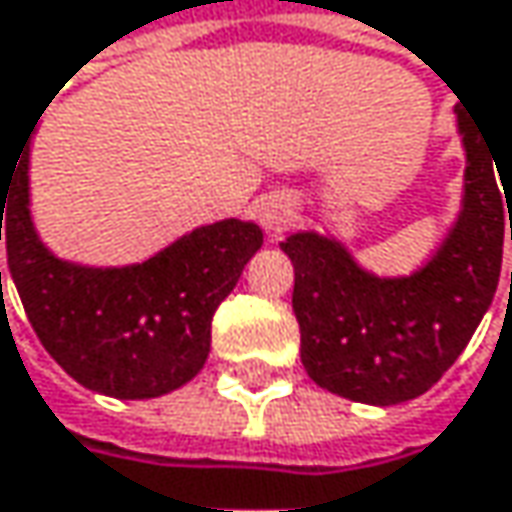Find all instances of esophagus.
Instances as JSON below:
<instances>
[{
  "label": "esophagus",
  "instance_id": "obj_1",
  "mask_svg": "<svg viewBox=\"0 0 512 512\" xmlns=\"http://www.w3.org/2000/svg\"><path fill=\"white\" fill-rule=\"evenodd\" d=\"M255 213L257 219H260V225L269 234H278V231H284L293 222V205H290V199L287 196H278V193L260 196L255 202Z\"/></svg>",
  "mask_w": 512,
  "mask_h": 512
}]
</instances>
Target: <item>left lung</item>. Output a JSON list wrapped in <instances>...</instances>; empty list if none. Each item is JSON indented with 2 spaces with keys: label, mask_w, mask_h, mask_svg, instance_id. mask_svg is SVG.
Masks as SVG:
<instances>
[{
  "label": "left lung",
  "mask_w": 512,
  "mask_h": 512,
  "mask_svg": "<svg viewBox=\"0 0 512 512\" xmlns=\"http://www.w3.org/2000/svg\"><path fill=\"white\" fill-rule=\"evenodd\" d=\"M454 111L466 149L463 205L422 269L398 278L375 275L340 240L316 231L281 243L296 269L302 363L328 393L378 407L428 393L492 304L501 249L507 234L512 240V213L504 208L512 193V155H504L501 169L495 143L472 117Z\"/></svg>",
  "instance_id": "left-lung-1"
}]
</instances>
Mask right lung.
I'll return each instance as SVG.
<instances>
[{
	"mask_svg": "<svg viewBox=\"0 0 512 512\" xmlns=\"http://www.w3.org/2000/svg\"><path fill=\"white\" fill-rule=\"evenodd\" d=\"M28 140L11 178L0 175V240L5 234L8 269L43 349L81 387L111 398H158L184 387L202 372L213 313L263 246V231L222 219L143 263L61 260L31 219Z\"/></svg>",
	"mask_w": 512,
	"mask_h": 512,
	"instance_id": "right-lung-1",
	"label": "right lung"
}]
</instances>
